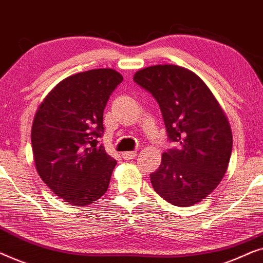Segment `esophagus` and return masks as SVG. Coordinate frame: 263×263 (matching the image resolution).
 Listing matches in <instances>:
<instances>
[{"label":"esophagus","mask_w":263,"mask_h":263,"mask_svg":"<svg viewBox=\"0 0 263 263\" xmlns=\"http://www.w3.org/2000/svg\"><path fill=\"white\" fill-rule=\"evenodd\" d=\"M136 154L138 153H136L135 151L134 152H124L123 154H122V157H123V159H125V160H132L136 157Z\"/></svg>","instance_id":"obj_1"}]
</instances>
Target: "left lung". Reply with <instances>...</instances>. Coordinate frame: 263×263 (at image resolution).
I'll list each match as a JSON object with an SVG mask.
<instances>
[{
  "label": "left lung",
  "instance_id": "obj_1",
  "mask_svg": "<svg viewBox=\"0 0 263 263\" xmlns=\"http://www.w3.org/2000/svg\"><path fill=\"white\" fill-rule=\"evenodd\" d=\"M134 81L159 104L165 127L177 148L161 156L149 175L157 194L178 207L196 204L212 194L228 170L232 132L220 104L194 71L157 64L134 74Z\"/></svg>",
  "mask_w": 263,
  "mask_h": 263
}]
</instances>
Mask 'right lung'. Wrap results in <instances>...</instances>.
Segmentation results:
<instances>
[{
	"label": "right lung",
	"instance_id": "obj_1",
	"mask_svg": "<svg viewBox=\"0 0 263 263\" xmlns=\"http://www.w3.org/2000/svg\"><path fill=\"white\" fill-rule=\"evenodd\" d=\"M123 77L111 68L70 75L48 93L31 130L35 170L69 204L82 207L109 188L116 160L98 143L103 114Z\"/></svg>",
	"mask_w": 263,
	"mask_h": 263
}]
</instances>
